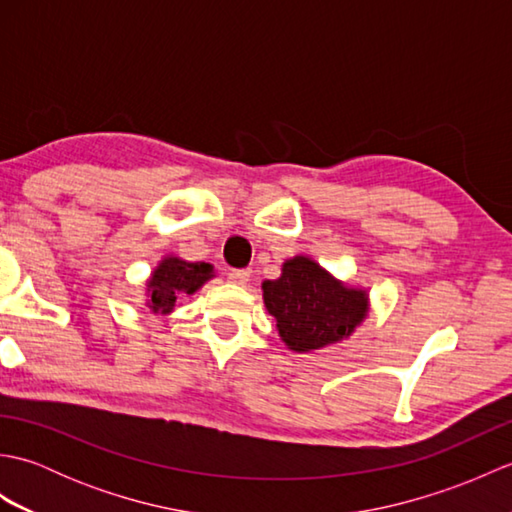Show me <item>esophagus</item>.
<instances>
[{"label": "esophagus", "instance_id": "34e87169", "mask_svg": "<svg viewBox=\"0 0 512 512\" xmlns=\"http://www.w3.org/2000/svg\"><path fill=\"white\" fill-rule=\"evenodd\" d=\"M248 279H250V273H248V270H244V268H231V270H228V281H233V284H237V286L248 284Z\"/></svg>", "mask_w": 512, "mask_h": 512}]
</instances>
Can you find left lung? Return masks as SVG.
Masks as SVG:
<instances>
[{"label":"left lung","mask_w":512,"mask_h":512,"mask_svg":"<svg viewBox=\"0 0 512 512\" xmlns=\"http://www.w3.org/2000/svg\"><path fill=\"white\" fill-rule=\"evenodd\" d=\"M264 301L290 350L312 352L350 336L367 314L363 290L339 284L308 257L284 264L275 281H264Z\"/></svg>","instance_id":"left-lung-1"}]
</instances>
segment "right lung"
Returning <instances> with one entry per match:
<instances>
[{
    "mask_svg": "<svg viewBox=\"0 0 512 512\" xmlns=\"http://www.w3.org/2000/svg\"><path fill=\"white\" fill-rule=\"evenodd\" d=\"M211 270V264H189L176 257H167L149 281V308L154 312H169L180 295H193L211 277Z\"/></svg>",
    "mask_w": 512,
    "mask_h": 512,
    "instance_id": "1",
    "label": "right lung"
}]
</instances>
